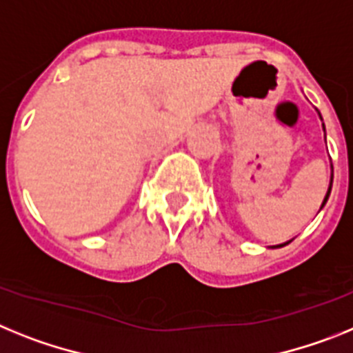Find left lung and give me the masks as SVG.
<instances>
[{
	"mask_svg": "<svg viewBox=\"0 0 353 353\" xmlns=\"http://www.w3.org/2000/svg\"><path fill=\"white\" fill-rule=\"evenodd\" d=\"M320 119H321V115H320ZM323 130H325V125H323ZM332 177L334 176H330V185H329V190H327V195H325L323 202H321V208L325 206V202H327V199H329V195H330V190H332ZM284 245H288V241H286V243H283V245H277V247H284Z\"/></svg>",
	"mask_w": 353,
	"mask_h": 353,
	"instance_id": "obj_1",
	"label": "left lung"
}]
</instances>
